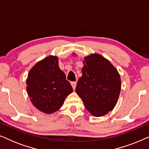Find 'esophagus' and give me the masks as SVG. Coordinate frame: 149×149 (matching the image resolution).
I'll use <instances>...</instances> for the list:
<instances>
[{"label": "esophagus", "mask_w": 149, "mask_h": 149, "mask_svg": "<svg viewBox=\"0 0 149 149\" xmlns=\"http://www.w3.org/2000/svg\"><path fill=\"white\" fill-rule=\"evenodd\" d=\"M71 85H72L73 89H75V87L77 86V81H74V82H71Z\"/></svg>", "instance_id": "34e87169"}]
</instances>
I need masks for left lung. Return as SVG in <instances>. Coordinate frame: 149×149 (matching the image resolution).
Wrapping results in <instances>:
<instances>
[{
  "instance_id": "obj_1",
  "label": "left lung",
  "mask_w": 149,
  "mask_h": 149,
  "mask_svg": "<svg viewBox=\"0 0 149 149\" xmlns=\"http://www.w3.org/2000/svg\"><path fill=\"white\" fill-rule=\"evenodd\" d=\"M83 64L82 77L75 91L91 115H107L115 107L121 91L119 72L109 60L97 54L85 57Z\"/></svg>"
}]
</instances>
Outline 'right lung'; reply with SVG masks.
Returning <instances> with one entry per match:
<instances>
[{
	"label": "right lung",
	"instance_id": "obj_1",
	"mask_svg": "<svg viewBox=\"0 0 149 149\" xmlns=\"http://www.w3.org/2000/svg\"><path fill=\"white\" fill-rule=\"evenodd\" d=\"M30 101L42 113L52 114L62 107L72 87L58 65L57 56H49L30 69L26 80Z\"/></svg>",
	"mask_w": 149,
	"mask_h": 149
}]
</instances>
